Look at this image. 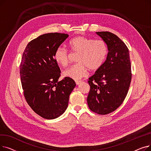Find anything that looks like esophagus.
<instances>
[{
	"instance_id": "1",
	"label": "esophagus",
	"mask_w": 151,
	"mask_h": 151,
	"mask_svg": "<svg viewBox=\"0 0 151 151\" xmlns=\"http://www.w3.org/2000/svg\"><path fill=\"white\" fill-rule=\"evenodd\" d=\"M75 83H76V85H79L81 83V81H75Z\"/></svg>"
}]
</instances>
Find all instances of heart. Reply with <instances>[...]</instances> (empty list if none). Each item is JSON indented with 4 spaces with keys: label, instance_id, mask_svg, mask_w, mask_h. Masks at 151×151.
<instances>
[{
    "label": "heart",
    "instance_id": "heart-1",
    "mask_svg": "<svg viewBox=\"0 0 151 151\" xmlns=\"http://www.w3.org/2000/svg\"><path fill=\"white\" fill-rule=\"evenodd\" d=\"M70 51L78 53L76 62L63 71V75L75 80H80L88 75V69L100 68L106 59L108 46L105 42L78 36L71 40L68 43ZM54 58L59 65L66 67L69 62L70 53L65 47L59 46L55 50Z\"/></svg>",
    "mask_w": 151,
    "mask_h": 151
}]
</instances>
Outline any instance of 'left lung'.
<instances>
[{"mask_svg": "<svg viewBox=\"0 0 151 151\" xmlns=\"http://www.w3.org/2000/svg\"><path fill=\"white\" fill-rule=\"evenodd\" d=\"M108 46L102 66L89 78L91 87L88 104L93 112L105 115L115 111L124 101L132 80L129 51L117 35L109 32H97Z\"/></svg>", "mask_w": 151, "mask_h": 151, "instance_id": "left-lung-1", "label": "left lung"}]
</instances>
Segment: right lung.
Here are the masks:
<instances>
[{
  "label": "right lung",
  "instance_id": "right-lung-1",
  "mask_svg": "<svg viewBox=\"0 0 151 151\" xmlns=\"http://www.w3.org/2000/svg\"><path fill=\"white\" fill-rule=\"evenodd\" d=\"M68 37L57 32L43 34L30 42L22 54L20 77L24 95L30 108L46 119L65 112L76 86L68 77L59 81L60 70L54 59L55 50Z\"/></svg>",
  "mask_w": 151,
  "mask_h": 151
}]
</instances>
